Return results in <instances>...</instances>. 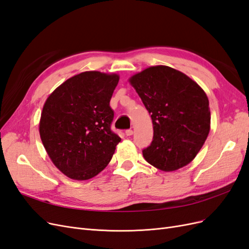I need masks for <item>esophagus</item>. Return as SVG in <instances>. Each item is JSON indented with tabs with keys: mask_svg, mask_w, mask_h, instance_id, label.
Wrapping results in <instances>:
<instances>
[{
	"mask_svg": "<svg viewBox=\"0 0 249 249\" xmlns=\"http://www.w3.org/2000/svg\"><path fill=\"white\" fill-rule=\"evenodd\" d=\"M125 135H126V136H132V135H133V130H126L125 131Z\"/></svg>",
	"mask_w": 249,
	"mask_h": 249,
	"instance_id": "34e87169",
	"label": "esophagus"
}]
</instances>
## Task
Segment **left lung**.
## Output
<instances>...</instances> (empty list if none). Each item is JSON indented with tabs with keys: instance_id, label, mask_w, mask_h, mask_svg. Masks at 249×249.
Listing matches in <instances>:
<instances>
[{
	"instance_id": "left-lung-1",
	"label": "left lung",
	"mask_w": 249,
	"mask_h": 249,
	"mask_svg": "<svg viewBox=\"0 0 249 249\" xmlns=\"http://www.w3.org/2000/svg\"><path fill=\"white\" fill-rule=\"evenodd\" d=\"M154 125L150 145L142 150L150 165L175 171L198 154L210 132L209 100L196 82L165 65L150 66L129 79Z\"/></svg>"
}]
</instances>
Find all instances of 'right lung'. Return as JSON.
I'll use <instances>...</instances> for the list:
<instances>
[{
	"label": "right lung",
	"mask_w": 249,
	"mask_h": 249,
	"mask_svg": "<svg viewBox=\"0 0 249 249\" xmlns=\"http://www.w3.org/2000/svg\"><path fill=\"white\" fill-rule=\"evenodd\" d=\"M117 73L84 71L57 87L43 105L39 134L55 166L63 175L86 180L105 169L120 139L111 131L110 100Z\"/></svg>",
	"instance_id": "right-lung-1"
}]
</instances>
